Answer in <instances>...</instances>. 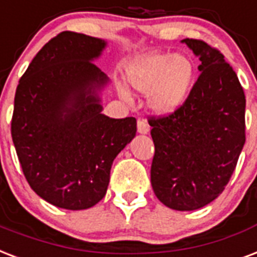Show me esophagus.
<instances>
[{
	"instance_id": "esophagus-1",
	"label": "esophagus",
	"mask_w": 257,
	"mask_h": 257,
	"mask_svg": "<svg viewBox=\"0 0 257 257\" xmlns=\"http://www.w3.org/2000/svg\"><path fill=\"white\" fill-rule=\"evenodd\" d=\"M137 127H138L139 134H147V133L150 131V127H149V124H147V122L145 119H139Z\"/></svg>"
}]
</instances>
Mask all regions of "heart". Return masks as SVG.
<instances>
[{
  "mask_svg": "<svg viewBox=\"0 0 257 257\" xmlns=\"http://www.w3.org/2000/svg\"><path fill=\"white\" fill-rule=\"evenodd\" d=\"M196 67L192 57L184 53L143 55L127 69V80L137 91L149 93V107L158 115H170L184 106L188 99ZM119 95L131 100V92L119 87Z\"/></svg>",
  "mask_w": 257,
  "mask_h": 257,
  "instance_id": "b5f03b06",
  "label": "heart"
}]
</instances>
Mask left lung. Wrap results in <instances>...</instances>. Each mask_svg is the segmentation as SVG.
I'll return each mask as SVG.
<instances>
[{
  "instance_id": "left-lung-1",
  "label": "left lung",
  "mask_w": 257,
  "mask_h": 257,
  "mask_svg": "<svg viewBox=\"0 0 257 257\" xmlns=\"http://www.w3.org/2000/svg\"><path fill=\"white\" fill-rule=\"evenodd\" d=\"M200 59V76L174 114L150 118L156 153L151 186L174 210H196L229 182L245 143V95L222 53L201 40H182Z\"/></svg>"
}]
</instances>
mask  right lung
Returning a JSON list of instances; mask_svg holds the SVG:
<instances>
[{
  "label": "right lung",
  "instance_id": "obj_1",
  "mask_svg": "<svg viewBox=\"0 0 257 257\" xmlns=\"http://www.w3.org/2000/svg\"><path fill=\"white\" fill-rule=\"evenodd\" d=\"M104 40L61 32L32 60L16 89L12 138L24 176L43 200L88 209L106 196L115 157L137 133V119L101 114L110 79L92 61Z\"/></svg>",
  "mask_w": 257,
  "mask_h": 257
}]
</instances>
